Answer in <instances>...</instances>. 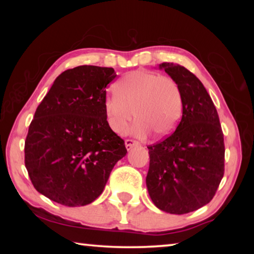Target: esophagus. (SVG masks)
<instances>
[{"label":"esophagus","mask_w":254,"mask_h":254,"mask_svg":"<svg viewBox=\"0 0 254 254\" xmlns=\"http://www.w3.org/2000/svg\"><path fill=\"white\" fill-rule=\"evenodd\" d=\"M134 145H137V142L134 140H131V139H127L126 140V147L127 150H130L132 147H134Z\"/></svg>","instance_id":"esophagus-1"}]
</instances>
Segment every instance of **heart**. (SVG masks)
<instances>
[{"mask_svg": "<svg viewBox=\"0 0 254 254\" xmlns=\"http://www.w3.org/2000/svg\"><path fill=\"white\" fill-rule=\"evenodd\" d=\"M106 96L104 112L111 130L121 134L135 115L131 132L137 136L150 131L162 137L173 133L183 114V94L177 81L145 70L132 71Z\"/></svg>", "mask_w": 254, "mask_h": 254, "instance_id": "heart-1", "label": "heart"}]
</instances>
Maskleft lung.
Wrapping results in <instances>:
<instances>
[{
  "mask_svg": "<svg viewBox=\"0 0 254 254\" xmlns=\"http://www.w3.org/2000/svg\"><path fill=\"white\" fill-rule=\"evenodd\" d=\"M183 94V117L176 131L148 147L149 196L159 209L187 214L208 204L224 175V135L204 85L186 68L162 63Z\"/></svg>",
  "mask_w": 254,
  "mask_h": 254,
  "instance_id": "obj_1",
  "label": "left lung"
}]
</instances>
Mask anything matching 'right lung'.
<instances>
[{"mask_svg": "<svg viewBox=\"0 0 254 254\" xmlns=\"http://www.w3.org/2000/svg\"><path fill=\"white\" fill-rule=\"evenodd\" d=\"M113 68L78 66L62 72L37 107L24 144L34 188L76 207L102 194L113 167L127 153L104 112Z\"/></svg>", "mask_w": 254, "mask_h": 254, "instance_id": "add662e5", "label": "right lung"}]
</instances>
